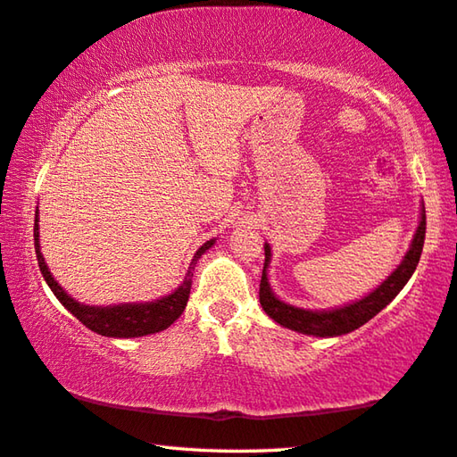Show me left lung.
I'll return each instance as SVG.
<instances>
[{
  "instance_id": "left-lung-1",
  "label": "left lung",
  "mask_w": 457,
  "mask_h": 457,
  "mask_svg": "<svg viewBox=\"0 0 457 457\" xmlns=\"http://www.w3.org/2000/svg\"><path fill=\"white\" fill-rule=\"evenodd\" d=\"M425 229H427V217H425V207H423L417 234H414L411 248H408L403 262L398 264V269L394 270L378 289H373L370 295L359 299V302L346 303L343 308L322 310V312L295 308V305L285 303L272 294L269 285V275H267V269L270 262V246L269 244H264V267H262V278H261V291H258L262 310L267 312L277 324H281L289 330L302 332V335L326 338V337H340V335H346V332L357 330L359 326H363L365 322H370L373 316H378L379 312L384 310L386 305L400 294V291H403V287L408 283V278L412 277V272L420 261V252H423Z\"/></svg>"
}]
</instances>
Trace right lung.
Returning a JSON list of instances; mask_svg holds the SVG:
<instances>
[{
	"mask_svg": "<svg viewBox=\"0 0 457 457\" xmlns=\"http://www.w3.org/2000/svg\"><path fill=\"white\" fill-rule=\"evenodd\" d=\"M215 240H209L203 244V246L196 250L193 256V262H190L188 272L185 281L174 294H170L162 299H155V302H145V303H119V305H86L79 303L78 299L67 295L63 287L54 281L49 267H46L43 254H40V244H38V207L37 215H34V252H37V261L40 272H43L46 285H49L51 291L63 308H67L76 316L86 328H90L102 337H112V338H135V337H145V335H155V332L166 330L170 324H174L176 320L180 318L182 312L187 308L188 295H190V285H193V270L195 264L199 258L205 254V252L213 246Z\"/></svg>",
	"mask_w": 457,
	"mask_h": 457,
	"instance_id": "add662e5",
	"label": "right lung"
}]
</instances>
